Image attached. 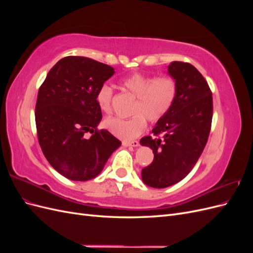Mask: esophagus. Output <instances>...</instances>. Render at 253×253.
Listing matches in <instances>:
<instances>
[{"label": "esophagus", "instance_id": "obj_1", "mask_svg": "<svg viewBox=\"0 0 253 253\" xmlns=\"http://www.w3.org/2000/svg\"><path fill=\"white\" fill-rule=\"evenodd\" d=\"M122 145H125V147H138L139 145V141L134 140V141H124L122 142Z\"/></svg>", "mask_w": 253, "mask_h": 253}]
</instances>
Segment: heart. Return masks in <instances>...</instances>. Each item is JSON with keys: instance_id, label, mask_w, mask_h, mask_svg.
<instances>
[{"instance_id": "1", "label": "heart", "mask_w": 253, "mask_h": 253, "mask_svg": "<svg viewBox=\"0 0 253 253\" xmlns=\"http://www.w3.org/2000/svg\"><path fill=\"white\" fill-rule=\"evenodd\" d=\"M126 89L137 97L133 113L127 119L119 117L106 118L104 127L120 139L131 140L138 137L147 127V118L152 122L163 119L170 112L177 97V82L170 76H154L134 73L121 80ZM113 88L109 84H102L96 94V102L102 112L109 113L112 109Z\"/></svg>"}]
</instances>
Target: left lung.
Here are the masks:
<instances>
[{"instance_id":"8db88e82","label":"left lung","mask_w":253,"mask_h":253,"mask_svg":"<svg viewBox=\"0 0 253 253\" xmlns=\"http://www.w3.org/2000/svg\"><path fill=\"white\" fill-rule=\"evenodd\" d=\"M168 74L177 82L178 91L170 112L152 129L163 137L140 140L154 153L153 163L141 171L142 181L157 189L175 185L193 169L208 140L213 113L210 87L192 64L174 61Z\"/></svg>"}]
</instances>
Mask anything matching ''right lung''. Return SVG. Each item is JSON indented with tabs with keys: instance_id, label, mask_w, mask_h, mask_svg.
<instances>
[{
	"instance_id": "right-lung-1",
	"label": "right lung",
	"mask_w": 253,
	"mask_h": 253,
	"mask_svg": "<svg viewBox=\"0 0 253 253\" xmlns=\"http://www.w3.org/2000/svg\"><path fill=\"white\" fill-rule=\"evenodd\" d=\"M115 74L110 65L85 57L59 60L38 93L36 126L45 158L64 177L86 181L101 173L121 141L106 129L96 94ZM89 131V139L85 133Z\"/></svg>"
}]
</instances>
